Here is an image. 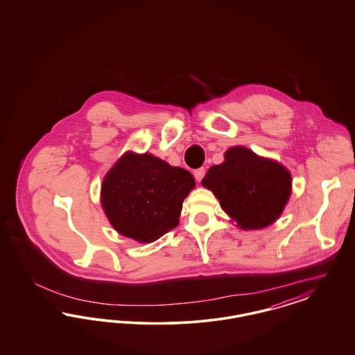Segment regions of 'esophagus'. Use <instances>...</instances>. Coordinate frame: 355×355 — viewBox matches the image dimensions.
<instances>
[{
    "mask_svg": "<svg viewBox=\"0 0 355 355\" xmlns=\"http://www.w3.org/2000/svg\"><path fill=\"white\" fill-rule=\"evenodd\" d=\"M205 174H206V170H205V168H200V169L194 170V177H196V180H197L198 182H200V181H202Z\"/></svg>",
    "mask_w": 355,
    "mask_h": 355,
    "instance_id": "34e87169",
    "label": "esophagus"
}]
</instances>
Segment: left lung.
<instances>
[{
	"instance_id": "8db88e82",
	"label": "left lung",
	"mask_w": 355,
	"mask_h": 355,
	"mask_svg": "<svg viewBox=\"0 0 355 355\" xmlns=\"http://www.w3.org/2000/svg\"><path fill=\"white\" fill-rule=\"evenodd\" d=\"M220 207L242 229H262L277 220L291 193V177L282 165L236 146L225 162L211 166L202 180Z\"/></svg>"
}]
</instances>
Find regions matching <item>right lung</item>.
I'll use <instances>...</instances> for the list:
<instances>
[{
	"instance_id": "obj_1",
	"label": "right lung",
	"mask_w": 355,
	"mask_h": 355,
	"mask_svg": "<svg viewBox=\"0 0 355 355\" xmlns=\"http://www.w3.org/2000/svg\"><path fill=\"white\" fill-rule=\"evenodd\" d=\"M193 175L152 154L126 153L106 174L102 207L113 227L138 242H153L178 225Z\"/></svg>"
}]
</instances>
